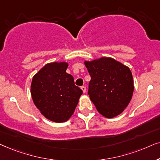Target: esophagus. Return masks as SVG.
<instances>
[{"label":"esophagus","mask_w":160,"mask_h":160,"mask_svg":"<svg viewBox=\"0 0 160 160\" xmlns=\"http://www.w3.org/2000/svg\"><path fill=\"white\" fill-rule=\"evenodd\" d=\"M81 90L82 91V92H83L84 93L86 92V88L85 86H82L81 87Z\"/></svg>","instance_id":"1"}]
</instances>
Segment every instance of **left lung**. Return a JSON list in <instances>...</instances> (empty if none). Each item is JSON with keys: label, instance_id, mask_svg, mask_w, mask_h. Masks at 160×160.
Instances as JSON below:
<instances>
[{"label": "left lung", "instance_id": "obj_1", "mask_svg": "<svg viewBox=\"0 0 160 160\" xmlns=\"http://www.w3.org/2000/svg\"><path fill=\"white\" fill-rule=\"evenodd\" d=\"M84 64L91 78L88 93L97 111L108 118L120 115L133 95L129 68L110 57L85 61Z\"/></svg>", "mask_w": 160, "mask_h": 160}]
</instances>
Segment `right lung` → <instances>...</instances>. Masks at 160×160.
I'll use <instances>...</instances> for the list:
<instances>
[{"instance_id":"1","label":"right lung","mask_w":160,"mask_h":160,"mask_svg":"<svg viewBox=\"0 0 160 160\" xmlns=\"http://www.w3.org/2000/svg\"><path fill=\"white\" fill-rule=\"evenodd\" d=\"M67 62L48 63L34 74L31 85L32 99L42 115L53 122L69 120L82 91L67 73Z\"/></svg>"}]
</instances>
